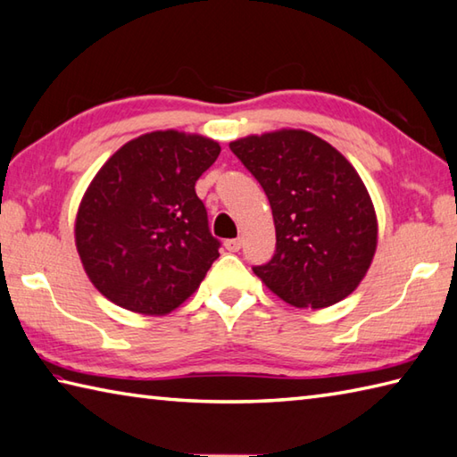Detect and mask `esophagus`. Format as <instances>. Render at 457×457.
<instances>
[{"label":"esophagus","mask_w":457,"mask_h":457,"mask_svg":"<svg viewBox=\"0 0 457 457\" xmlns=\"http://www.w3.org/2000/svg\"><path fill=\"white\" fill-rule=\"evenodd\" d=\"M223 245H226L228 252H231V253L239 252V249H241V239H239V237H237V239H228Z\"/></svg>","instance_id":"obj_1"}]
</instances>
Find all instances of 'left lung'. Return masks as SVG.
Listing matches in <instances>:
<instances>
[{
  "mask_svg": "<svg viewBox=\"0 0 457 457\" xmlns=\"http://www.w3.org/2000/svg\"><path fill=\"white\" fill-rule=\"evenodd\" d=\"M229 148L271 204L277 247L253 273L297 309H325L348 297L377 253L378 220L359 172L312 132L249 134Z\"/></svg>",
  "mask_w": 457,
  "mask_h": 457,
  "instance_id": "obj_1",
  "label": "left lung"
}]
</instances>
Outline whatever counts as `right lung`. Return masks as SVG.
<instances>
[{"label": "right lung", "mask_w": 457, "mask_h": 457, "mask_svg": "<svg viewBox=\"0 0 457 457\" xmlns=\"http://www.w3.org/2000/svg\"><path fill=\"white\" fill-rule=\"evenodd\" d=\"M220 150L202 134L146 132L116 150L88 184L75 245L87 277L114 305L162 317L200 287L220 241L194 186Z\"/></svg>", "instance_id": "right-lung-1"}]
</instances>
